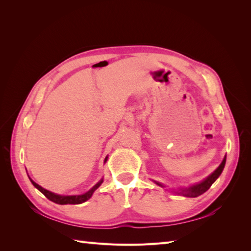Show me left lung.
I'll list each match as a JSON object with an SVG mask.
<instances>
[{
	"label": "left lung",
	"instance_id": "obj_1",
	"mask_svg": "<svg viewBox=\"0 0 251 251\" xmlns=\"http://www.w3.org/2000/svg\"><path fill=\"white\" fill-rule=\"evenodd\" d=\"M225 163H226V156L223 158V161L216 169V171L214 173H211L208 177H206L204 180L199 182V183H196V184L191 185V186H188V187H180L178 189H173L172 193L176 194V195H179V196L189 197V198H196V197H198V196L204 194L205 192L208 191V188L219 178L220 175H221V173L224 170ZM153 181H154V183H156L158 186L165 187V185L160 183V182L155 181V180H153Z\"/></svg>",
	"mask_w": 251,
	"mask_h": 251
}]
</instances>
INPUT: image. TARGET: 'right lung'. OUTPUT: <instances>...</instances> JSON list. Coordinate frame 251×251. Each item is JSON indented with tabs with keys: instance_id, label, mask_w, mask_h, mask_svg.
Wrapping results in <instances>:
<instances>
[{
	"instance_id": "obj_1",
	"label": "right lung",
	"mask_w": 251,
	"mask_h": 251,
	"mask_svg": "<svg viewBox=\"0 0 251 251\" xmlns=\"http://www.w3.org/2000/svg\"><path fill=\"white\" fill-rule=\"evenodd\" d=\"M108 160V156L105 157L104 159V163L107 162ZM29 177V176H28ZM30 181H31V183L34 185L35 188L39 189V191L45 195V197L46 198H48L50 201L54 202L56 204H60V205H65V204H81L83 202H86L87 200H89L91 197H92L93 193L96 191V189L100 187L101 185V183L103 182V178H101L100 181L97 182V183L91 188L89 189V191L85 194H81V195H72V196H65V195H58V194H54L52 193L50 191H48V189H45L44 187H42L41 185H39L37 183H35V182L29 177Z\"/></svg>"
}]
</instances>
